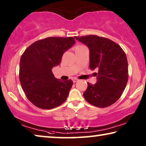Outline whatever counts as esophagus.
<instances>
[{"label":"esophagus","mask_w":146,"mask_h":146,"mask_svg":"<svg viewBox=\"0 0 146 146\" xmlns=\"http://www.w3.org/2000/svg\"><path fill=\"white\" fill-rule=\"evenodd\" d=\"M73 82H76L78 81V79H77V78H73Z\"/></svg>","instance_id":"34e87169"}]
</instances>
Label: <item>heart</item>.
Here are the masks:
<instances>
[{
	"label": "heart",
	"instance_id": "heart-1",
	"mask_svg": "<svg viewBox=\"0 0 146 146\" xmlns=\"http://www.w3.org/2000/svg\"><path fill=\"white\" fill-rule=\"evenodd\" d=\"M82 46H82V45H78V46H76V47L75 48V49H76V48H81V47H82Z\"/></svg>",
	"mask_w": 146,
	"mask_h": 146
}]
</instances>
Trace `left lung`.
<instances>
[{
  "label": "left lung",
  "mask_w": 146,
  "mask_h": 146,
  "mask_svg": "<svg viewBox=\"0 0 146 146\" xmlns=\"http://www.w3.org/2000/svg\"><path fill=\"white\" fill-rule=\"evenodd\" d=\"M89 49L90 64L97 81L83 93L89 104L98 108L108 107L118 100L127 86L129 73L127 56L120 46L109 38L97 35L75 36Z\"/></svg>",
  "instance_id": "8db88e82"
}]
</instances>
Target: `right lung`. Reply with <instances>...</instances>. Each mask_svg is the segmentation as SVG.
<instances>
[{
    "label": "right lung",
    "instance_id": "add662e5",
    "mask_svg": "<svg viewBox=\"0 0 146 146\" xmlns=\"http://www.w3.org/2000/svg\"><path fill=\"white\" fill-rule=\"evenodd\" d=\"M73 37H48L29 46L19 62V81L26 96L36 107L50 110L66 100L73 80L56 79L52 69L75 44Z\"/></svg>",
    "mask_w": 146,
    "mask_h": 146
}]
</instances>
